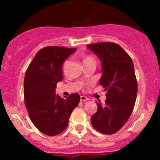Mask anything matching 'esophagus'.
Returning <instances> with one entry per match:
<instances>
[{
	"label": "esophagus",
	"instance_id": "1",
	"mask_svg": "<svg viewBox=\"0 0 160 160\" xmlns=\"http://www.w3.org/2000/svg\"><path fill=\"white\" fill-rule=\"evenodd\" d=\"M88 100H89V98H86V97L84 96V95H81V96H80V102H87Z\"/></svg>",
	"mask_w": 160,
	"mask_h": 160
}]
</instances>
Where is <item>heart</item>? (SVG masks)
Here are the masks:
<instances>
[{
	"label": "heart",
	"instance_id": "1",
	"mask_svg": "<svg viewBox=\"0 0 160 160\" xmlns=\"http://www.w3.org/2000/svg\"><path fill=\"white\" fill-rule=\"evenodd\" d=\"M89 59H92V58L91 57H86L84 61H86V60H89Z\"/></svg>",
	"mask_w": 160,
	"mask_h": 160
}]
</instances>
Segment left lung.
Wrapping results in <instances>:
<instances>
[{"label":"left lung","mask_w":160,"mask_h":160,"mask_svg":"<svg viewBox=\"0 0 160 160\" xmlns=\"http://www.w3.org/2000/svg\"><path fill=\"white\" fill-rule=\"evenodd\" d=\"M102 64L99 83L107 92L105 103L97 102L91 122L99 132L112 135L127 122L135 106L138 84L132 58L120 45L110 42L87 45Z\"/></svg>","instance_id":"1"}]
</instances>
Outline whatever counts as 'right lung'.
<instances>
[{
	"mask_svg": "<svg viewBox=\"0 0 160 160\" xmlns=\"http://www.w3.org/2000/svg\"><path fill=\"white\" fill-rule=\"evenodd\" d=\"M76 49L44 47L37 52L25 72L24 98L28 113L36 128L49 136L65 129L80 102L78 93L65 98L56 94V84L63 78L62 64Z\"/></svg>",
	"mask_w": 160,
	"mask_h": 160,
	"instance_id": "add662e5",
	"label": "right lung"
}]
</instances>
